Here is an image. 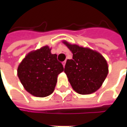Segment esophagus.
<instances>
[{
    "label": "esophagus",
    "instance_id": "34e87169",
    "mask_svg": "<svg viewBox=\"0 0 127 127\" xmlns=\"http://www.w3.org/2000/svg\"><path fill=\"white\" fill-rule=\"evenodd\" d=\"M65 64H66V61H64V62H63V64L64 67L65 66Z\"/></svg>",
    "mask_w": 127,
    "mask_h": 127
}]
</instances>
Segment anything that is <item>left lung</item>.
I'll return each instance as SVG.
<instances>
[{
	"label": "left lung",
	"instance_id": "left-lung-1",
	"mask_svg": "<svg viewBox=\"0 0 127 127\" xmlns=\"http://www.w3.org/2000/svg\"><path fill=\"white\" fill-rule=\"evenodd\" d=\"M73 53V58L66 61L64 73L69 83L80 95L93 93L102 85L108 74L106 60L100 53L87 47L63 41Z\"/></svg>",
	"mask_w": 127,
	"mask_h": 127
}]
</instances>
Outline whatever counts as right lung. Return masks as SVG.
Returning a JSON list of instances; mask_svg holds the SVG:
<instances>
[{
    "label": "right lung",
    "instance_id": "1",
    "mask_svg": "<svg viewBox=\"0 0 127 127\" xmlns=\"http://www.w3.org/2000/svg\"><path fill=\"white\" fill-rule=\"evenodd\" d=\"M64 71L57 55L51 53L47 45L32 51L18 68V76L24 88L32 95L45 97L52 93L58 75Z\"/></svg>",
    "mask_w": 127,
    "mask_h": 127
}]
</instances>
